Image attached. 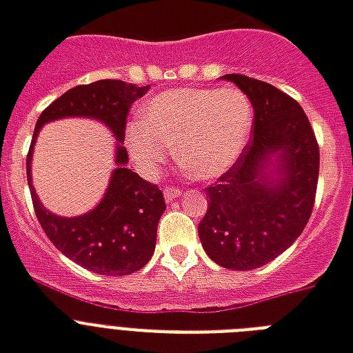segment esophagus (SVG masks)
Segmentation results:
<instances>
[{"label": "esophagus", "instance_id": "esophagus-1", "mask_svg": "<svg viewBox=\"0 0 353 353\" xmlns=\"http://www.w3.org/2000/svg\"><path fill=\"white\" fill-rule=\"evenodd\" d=\"M180 195H182V191H180L179 188H165V190H163V196H165V201L168 202L179 199Z\"/></svg>", "mask_w": 353, "mask_h": 353}]
</instances>
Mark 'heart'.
Wrapping results in <instances>:
<instances>
[{
    "label": "heart",
    "mask_w": 353,
    "mask_h": 353,
    "mask_svg": "<svg viewBox=\"0 0 353 353\" xmlns=\"http://www.w3.org/2000/svg\"><path fill=\"white\" fill-rule=\"evenodd\" d=\"M252 106L234 88H179L154 95L141 108V121L125 130L128 154L147 174H154L174 154L196 179H219L247 147Z\"/></svg>",
    "instance_id": "b5f03b06"
}]
</instances>
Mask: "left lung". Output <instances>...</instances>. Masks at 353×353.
<instances>
[{"label":"left lung","instance_id":"8db88e82","mask_svg":"<svg viewBox=\"0 0 353 353\" xmlns=\"http://www.w3.org/2000/svg\"><path fill=\"white\" fill-rule=\"evenodd\" d=\"M254 108L252 138L236 165L206 188L202 248L232 270L263 267L304 230L315 204L319 145L302 106L272 84L223 75Z\"/></svg>","mask_w":353,"mask_h":353}]
</instances>
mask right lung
I'll use <instances>...</instances> for the list:
<instances>
[{"mask_svg": "<svg viewBox=\"0 0 353 353\" xmlns=\"http://www.w3.org/2000/svg\"><path fill=\"white\" fill-rule=\"evenodd\" d=\"M147 90L149 86H134L116 79L75 86L42 112L32 134L27 154V184L38 223L60 252L95 274H132L147 265L157 247L158 221L165 212V201L158 185L149 184L127 168L128 154L123 147L128 110ZM64 117L101 121L117 138V169L105 195L94 210L77 218L54 216L43 208L30 176L32 151L39 128Z\"/></svg>", "mask_w": 353, "mask_h": 353, "instance_id": "obj_1", "label": "right lung"}]
</instances>
